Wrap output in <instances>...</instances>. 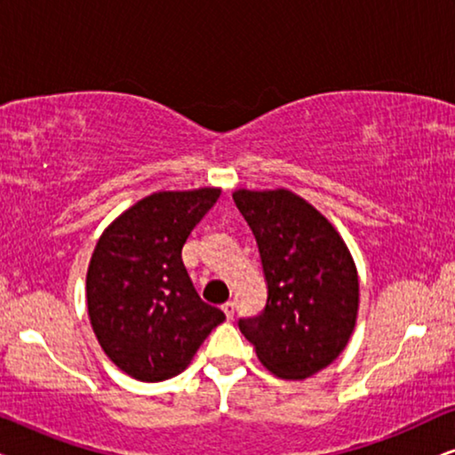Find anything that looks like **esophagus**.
<instances>
[{"instance_id": "34e87169", "label": "esophagus", "mask_w": 455, "mask_h": 455, "mask_svg": "<svg viewBox=\"0 0 455 455\" xmlns=\"http://www.w3.org/2000/svg\"><path fill=\"white\" fill-rule=\"evenodd\" d=\"M221 310H223V313H226L228 319H234V313H235V304H234L232 300H229V302L223 304Z\"/></svg>"}]
</instances>
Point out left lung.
<instances>
[{
  "mask_svg": "<svg viewBox=\"0 0 455 455\" xmlns=\"http://www.w3.org/2000/svg\"><path fill=\"white\" fill-rule=\"evenodd\" d=\"M257 238L265 310L240 331L267 371L302 381L344 352L356 327L360 285L350 248L331 221L288 188L234 190Z\"/></svg>",
  "mask_w": 455,
  "mask_h": 455,
  "instance_id": "1",
  "label": "left lung"
}]
</instances>
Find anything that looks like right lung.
I'll list each match as a JSON object with an SVG mask.
<instances>
[{
	"label": "right lung",
	"instance_id": "obj_1",
	"mask_svg": "<svg viewBox=\"0 0 455 455\" xmlns=\"http://www.w3.org/2000/svg\"><path fill=\"white\" fill-rule=\"evenodd\" d=\"M220 195L215 186L153 192L99 235L86 271V310L101 350L132 379L180 375L226 321L198 298L182 263L186 240Z\"/></svg>",
	"mask_w": 455,
	"mask_h": 455
}]
</instances>
